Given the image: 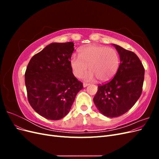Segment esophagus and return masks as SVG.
Instances as JSON below:
<instances>
[{
  "label": "esophagus",
  "mask_w": 159,
  "mask_h": 159,
  "mask_svg": "<svg viewBox=\"0 0 159 159\" xmlns=\"http://www.w3.org/2000/svg\"><path fill=\"white\" fill-rule=\"evenodd\" d=\"M89 84H88V83H84L83 84V87L84 88H85V87H87V86H88Z\"/></svg>",
  "instance_id": "34e87169"
}]
</instances>
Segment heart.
I'll return each mask as SVG.
<instances>
[{
  "label": "heart",
  "mask_w": 159,
  "mask_h": 159,
  "mask_svg": "<svg viewBox=\"0 0 159 159\" xmlns=\"http://www.w3.org/2000/svg\"><path fill=\"white\" fill-rule=\"evenodd\" d=\"M79 56H74L70 60L71 68L76 78L84 75L89 67L91 71L85 75V79L91 80L96 78L101 82H107L116 74L120 64L118 52L105 46L84 47L80 50Z\"/></svg>",
  "instance_id": "obj_1"
}]
</instances>
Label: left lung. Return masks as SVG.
<instances>
[{"label": "left lung", "mask_w": 159, "mask_h": 159, "mask_svg": "<svg viewBox=\"0 0 159 159\" xmlns=\"http://www.w3.org/2000/svg\"><path fill=\"white\" fill-rule=\"evenodd\" d=\"M120 65L109 82L99 85L93 102L99 112L107 117H117L127 112L142 93L145 70L134 52L114 44Z\"/></svg>", "instance_id": "1"}]
</instances>
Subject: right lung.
I'll return each instance as SVG.
<instances>
[{"label": "right lung", "mask_w": 159, "mask_h": 159, "mask_svg": "<svg viewBox=\"0 0 159 159\" xmlns=\"http://www.w3.org/2000/svg\"><path fill=\"white\" fill-rule=\"evenodd\" d=\"M74 42L51 43L34 56L25 72L28 99L41 116L59 120L68 114L83 89L70 66Z\"/></svg>", "instance_id": "1"}]
</instances>
